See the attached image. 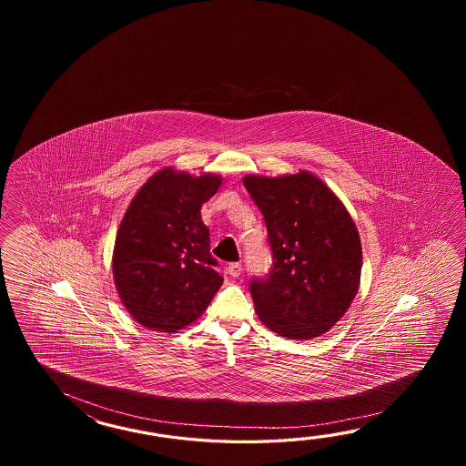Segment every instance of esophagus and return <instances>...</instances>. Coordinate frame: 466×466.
<instances>
[{
	"label": "esophagus",
	"instance_id": "34e87169",
	"mask_svg": "<svg viewBox=\"0 0 466 466\" xmlns=\"http://www.w3.org/2000/svg\"><path fill=\"white\" fill-rule=\"evenodd\" d=\"M227 271H228L229 277L238 278L241 275L243 268H241L239 263H229L228 268H227Z\"/></svg>",
	"mask_w": 466,
	"mask_h": 466
}]
</instances>
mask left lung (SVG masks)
Instances as JSON below:
<instances>
[{
	"label": "left lung",
	"mask_w": 466,
	"mask_h": 466,
	"mask_svg": "<svg viewBox=\"0 0 466 466\" xmlns=\"http://www.w3.org/2000/svg\"><path fill=\"white\" fill-rule=\"evenodd\" d=\"M243 185L261 209L273 268L251 281L258 318L289 339L321 337L355 299L361 277L357 225L323 179L293 175H247Z\"/></svg>",
	"instance_id": "1"
}]
</instances>
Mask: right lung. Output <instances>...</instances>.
Listing matches in <instances>:
<instances>
[{
	"mask_svg": "<svg viewBox=\"0 0 466 466\" xmlns=\"http://www.w3.org/2000/svg\"><path fill=\"white\" fill-rule=\"evenodd\" d=\"M223 178L173 167L138 189L119 223L113 279L131 318L153 331L177 333L197 321L223 285L201 219Z\"/></svg>",
	"mask_w": 466,
	"mask_h": 466,
	"instance_id": "obj_1",
	"label": "right lung"
}]
</instances>
